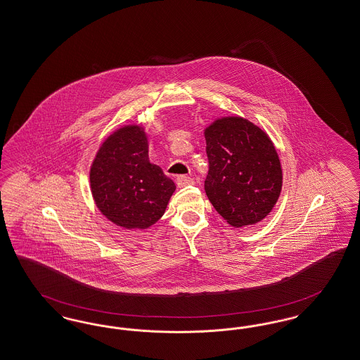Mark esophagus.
<instances>
[{
	"label": "esophagus",
	"instance_id": "1",
	"mask_svg": "<svg viewBox=\"0 0 360 360\" xmlns=\"http://www.w3.org/2000/svg\"><path fill=\"white\" fill-rule=\"evenodd\" d=\"M193 184H194V179L187 176V175L176 176V185L179 187L188 186V185H193Z\"/></svg>",
	"mask_w": 360,
	"mask_h": 360
}]
</instances>
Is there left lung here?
I'll return each instance as SVG.
<instances>
[{
    "instance_id": "left-lung-1",
    "label": "left lung",
    "mask_w": 360,
    "mask_h": 360,
    "mask_svg": "<svg viewBox=\"0 0 360 360\" xmlns=\"http://www.w3.org/2000/svg\"><path fill=\"white\" fill-rule=\"evenodd\" d=\"M209 173L205 191L234 228L255 225L280 197L283 170L269 135L243 116L218 117L203 129Z\"/></svg>"
}]
</instances>
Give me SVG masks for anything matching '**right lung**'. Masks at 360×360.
I'll use <instances>...</instances> for the list:
<instances>
[{
	"label": "right lung",
	"instance_id": "add662e5",
	"mask_svg": "<svg viewBox=\"0 0 360 360\" xmlns=\"http://www.w3.org/2000/svg\"><path fill=\"white\" fill-rule=\"evenodd\" d=\"M92 198L103 216L124 229H148L165 214L175 184L148 158L141 124L115 129L89 169Z\"/></svg>",
	"mask_w": 360,
	"mask_h": 360
}]
</instances>
